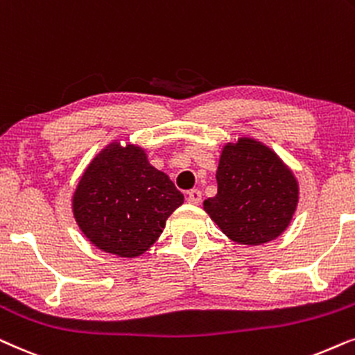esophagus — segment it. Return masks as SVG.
<instances>
[{
	"instance_id": "esophagus-1",
	"label": "esophagus",
	"mask_w": 355,
	"mask_h": 355,
	"mask_svg": "<svg viewBox=\"0 0 355 355\" xmlns=\"http://www.w3.org/2000/svg\"><path fill=\"white\" fill-rule=\"evenodd\" d=\"M201 191L200 190H190L187 193V200L190 205H200L201 202Z\"/></svg>"
}]
</instances>
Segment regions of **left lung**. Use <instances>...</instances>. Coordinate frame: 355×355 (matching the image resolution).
<instances>
[{
	"label": "left lung",
	"instance_id": "1",
	"mask_svg": "<svg viewBox=\"0 0 355 355\" xmlns=\"http://www.w3.org/2000/svg\"><path fill=\"white\" fill-rule=\"evenodd\" d=\"M217 195L202 202L217 227L240 245H263L289 227L299 205V182L261 141L242 136L222 148Z\"/></svg>",
	"mask_w": 355,
	"mask_h": 355
}]
</instances>
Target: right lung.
Returning a JSON list of instances; mask_svg holds the SVG:
<instances>
[{"label":"right lung","instance_id":"add662e5","mask_svg":"<svg viewBox=\"0 0 355 355\" xmlns=\"http://www.w3.org/2000/svg\"><path fill=\"white\" fill-rule=\"evenodd\" d=\"M183 200L168 175L149 164L141 146L112 141L84 170L71 207L94 247L136 258L153 247Z\"/></svg>","mask_w":355,"mask_h":355}]
</instances>
